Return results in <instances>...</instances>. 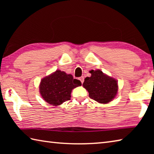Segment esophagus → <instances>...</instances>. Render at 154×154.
<instances>
[{
    "label": "esophagus",
    "mask_w": 154,
    "mask_h": 154,
    "mask_svg": "<svg viewBox=\"0 0 154 154\" xmlns=\"http://www.w3.org/2000/svg\"><path fill=\"white\" fill-rule=\"evenodd\" d=\"M79 79L81 81V82H82V83H83V82H84V77H81L79 78Z\"/></svg>",
    "instance_id": "esophagus-1"
}]
</instances>
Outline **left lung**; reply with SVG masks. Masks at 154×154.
Listing matches in <instances>:
<instances>
[{
  "instance_id": "left-lung-1",
  "label": "left lung",
  "mask_w": 154,
  "mask_h": 154,
  "mask_svg": "<svg viewBox=\"0 0 154 154\" xmlns=\"http://www.w3.org/2000/svg\"><path fill=\"white\" fill-rule=\"evenodd\" d=\"M90 72L91 77L85 78L83 83L90 98L102 104L108 103L115 98L118 90V81L99 69L92 70Z\"/></svg>"
}]
</instances>
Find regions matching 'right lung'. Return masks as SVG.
<instances>
[{
	"label": "right lung",
	"mask_w": 154,
	"mask_h": 154,
	"mask_svg": "<svg viewBox=\"0 0 154 154\" xmlns=\"http://www.w3.org/2000/svg\"><path fill=\"white\" fill-rule=\"evenodd\" d=\"M80 85V81L73 79L72 75L56 70L41 81L39 92L45 102L58 106L69 100L72 90Z\"/></svg>",
	"instance_id": "right-lung-1"
}]
</instances>
